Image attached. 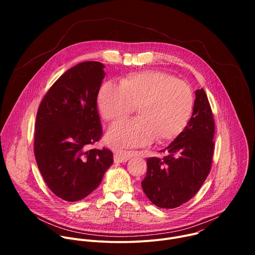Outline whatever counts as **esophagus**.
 Returning <instances> with one entry per match:
<instances>
[{"label":"esophagus","instance_id":"esophagus-1","mask_svg":"<svg viewBox=\"0 0 255 255\" xmlns=\"http://www.w3.org/2000/svg\"><path fill=\"white\" fill-rule=\"evenodd\" d=\"M132 156H133V152H131V151L119 150V151L115 152L114 160H115V162H125L128 159H130Z\"/></svg>","mask_w":255,"mask_h":255}]
</instances>
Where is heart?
Masks as SVG:
<instances>
[{
  "instance_id": "obj_1",
  "label": "heart",
  "mask_w": 255,
  "mask_h": 255,
  "mask_svg": "<svg viewBox=\"0 0 255 255\" xmlns=\"http://www.w3.org/2000/svg\"><path fill=\"white\" fill-rule=\"evenodd\" d=\"M99 111L107 122L127 118L137 107L138 119L122 121L109 130L114 147H131L174 140L188 126L195 104L191 87L157 70L131 72L119 85L107 82L99 90Z\"/></svg>"
}]
</instances>
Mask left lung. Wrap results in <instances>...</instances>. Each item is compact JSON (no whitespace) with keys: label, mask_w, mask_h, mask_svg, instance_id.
Returning a JSON list of instances; mask_svg holds the SVG:
<instances>
[{"label":"left lung","mask_w":255,"mask_h":255,"mask_svg":"<svg viewBox=\"0 0 255 255\" xmlns=\"http://www.w3.org/2000/svg\"><path fill=\"white\" fill-rule=\"evenodd\" d=\"M215 121L208 97L196 91L191 120L169 145L162 157L147 158V173L142 189L162 209L177 208L190 201L210 173L214 154Z\"/></svg>","instance_id":"1"}]
</instances>
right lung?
Returning a JSON list of instances; mask_svg holds the SVG:
<instances>
[{"label":"right lung","instance_id":"add662e5","mask_svg":"<svg viewBox=\"0 0 255 255\" xmlns=\"http://www.w3.org/2000/svg\"><path fill=\"white\" fill-rule=\"evenodd\" d=\"M104 67L85 61L69 68L47 91L36 115V162L49 190L67 202L89 196L114 161L110 149H88L103 135L97 97Z\"/></svg>","mask_w":255,"mask_h":255}]
</instances>
